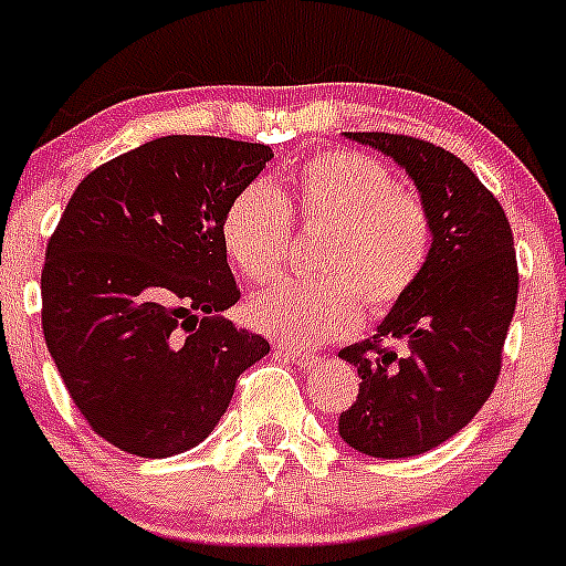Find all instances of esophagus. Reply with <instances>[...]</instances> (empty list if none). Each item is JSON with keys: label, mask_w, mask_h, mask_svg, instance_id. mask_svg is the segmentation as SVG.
I'll return each mask as SVG.
<instances>
[{"label": "esophagus", "mask_w": 566, "mask_h": 566, "mask_svg": "<svg viewBox=\"0 0 566 566\" xmlns=\"http://www.w3.org/2000/svg\"><path fill=\"white\" fill-rule=\"evenodd\" d=\"M281 352L296 365V368H313V365H318V359H322V357H316V354L302 352V348H294V346H283Z\"/></svg>", "instance_id": "esophagus-1"}]
</instances>
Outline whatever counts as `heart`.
<instances>
[{
  "label": "heart",
  "instance_id": "1",
  "mask_svg": "<svg viewBox=\"0 0 566 566\" xmlns=\"http://www.w3.org/2000/svg\"><path fill=\"white\" fill-rule=\"evenodd\" d=\"M324 229L316 281H281L248 302V322L291 346H324L363 324V300L387 313L419 283L433 253L424 198L398 188L368 155L329 149L291 168L283 188L253 182L223 214V248L248 281L281 275L294 223Z\"/></svg>",
  "mask_w": 566,
  "mask_h": 566
}]
</instances>
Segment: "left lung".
Here are the masks:
<instances>
[{"instance_id": "left-lung-1", "label": "left lung", "mask_w": 566, "mask_h": 566, "mask_svg": "<svg viewBox=\"0 0 566 566\" xmlns=\"http://www.w3.org/2000/svg\"><path fill=\"white\" fill-rule=\"evenodd\" d=\"M346 136L406 168L433 218V253L376 335L337 354L363 378L337 430L363 455H422L463 430L496 387L517 302L515 240L496 196L460 157L400 133Z\"/></svg>"}]
</instances>
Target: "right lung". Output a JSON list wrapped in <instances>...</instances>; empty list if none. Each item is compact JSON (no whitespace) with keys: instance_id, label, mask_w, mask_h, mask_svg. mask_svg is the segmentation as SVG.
Returning <instances> with one entry per match:
<instances>
[{"instance_id":"right-lung-1","label":"right lung","mask_w":566,"mask_h":566,"mask_svg":"<svg viewBox=\"0 0 566 566\" xmlns=\"http://www.w3.org/2000/svg\"><path fill=\"white\" fill-rule=\"evenodd\" d=\"M272 149L163 136L81 179L45 250L43 335L108 444L171 458L207 439L270 343L220 313L240 300L223 214Z\"/></svg>"}]
</instances>
